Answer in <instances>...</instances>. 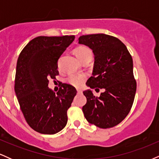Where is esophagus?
Segmentation results:
<instances>
[{
	"label": "esophagus",
	"instance_id": "esophagus-1",
	"mask_svg": "<svg viewBox=\"0 0 159 159\" xmlns=\"http://www.w3.org/2000/svg\"><path fill=\"white\" fill-rule=\"evenodd\" d=\"M77 91L78 93H82V90H81V89H77Z\"/></svg>",
	"mask_w": 159,
	"mask_h": 159
}]
</instances>
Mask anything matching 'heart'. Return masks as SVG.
Returning <instances> with one entry per match:
<instances>
[{"instance_id":"obj_1","label":"heart","mask_w":159,"mask_h":159,"mask_svg":"<svg viewBox=\"0 0 159 159\" xmlns=\"http://www.w3.org/2000/svg\"><path fill=\"white\" fill-rule=\"evenodd\" d=\"M75 54L79 61L85 58H92L93 53L90 48L85 46H80L75 49ZM85 76L83 74H71L68 78V81L72 85L79 87L84 83Z\"/></svg>"}]
</instances>
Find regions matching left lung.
I'll return each instance as SVG.
<instances>
[{
    "label": "left lung",
    "instance_id": "1",
    "mask_svg": "<svg viewBox=\"0 0 159 159\" xmlns=\"http://www.w3.org/2000/svg\"><path fill=\"white\" fill-rule=\"evenodd\" d=\"M78 43L94 54L92 76L86 84L104 90L99 97L90 89L83 92L87 98L82 107L86 120L102 129L114 127L125 119L134 99L137 84L132 56L119 39L104 34L81 36Z\"/></svg>",
    "mask_w": 159,
    "mask_h": 159
}]
</instances>
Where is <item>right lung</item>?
I'll return each instance as SVG.
<instances>
[{"mask_svg":"<svg viewBox=\"0 0 159 159\" xmlns=\"http://www.w3.org/2000/svg\"><path fill=\"white\" fill-rule=\"evenodd\" d=\"M75 36H37L20 53L16 65L15 92L28 125L45 134L59 132L67 123L75 88L62 84L55 93L48 87V79L59 75L57 61Z\"/></svg>","mask_w":159,"mask_h":159,"instance_id":"1","label":"right lung"}]
</instances>
